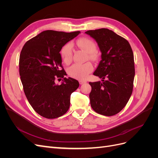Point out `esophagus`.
I'll return each instance as SVG.
<instances>
[{
  "label": "esophagus",
  "mask_w": 158,
  "mask_h": 158,
  "mask_svg": "<svg viewBox=\"0 0 158 158\" xmlns=\"http://www.w3.org/2000/svg\"><path fill=\"white\" fill-rule=\"evenodd\" d=\"M79 83H80V85H82L83 84L86 83V82H85V81H83V80H79Z\"/></svg>",
  "instance_id": "34e87169"
}]
</instances>
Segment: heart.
Instances as JSON below:
<instances>
[{
    "mask_svg": "<svg viewBox=\"0 0 158 158\" xmlns=\"http://www.w3.org/2000/svg\"><path fill=\"white\" fill-rule=\"evenodd\" d=\"M76 45L88 54V58L94 60L96 58L95 50L96 45L95 43L88 37H81L76 41ZM73 44L67 43L60 51L61 58L66 64H69L73 58ZM93 70V66L90 63L85 64H74L69 69V74L74 78L84 80Z\"/></svg>",
    "mask_w": 158,
    "mask_h": 158,
    "instance_id": "b5f03b06",
    "label": "heart"
}]
</instances>
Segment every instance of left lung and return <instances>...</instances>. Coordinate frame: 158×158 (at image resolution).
I'll return each instance as SVG.
<instances>
[{"label": "left lung", "instance_id": "8db88e82", "mask_svg": "<svg viewBox=\"0 0 158 158\" xmlns=\"http://www.w3.org/2000/svg\"><path fill=\"white\" fill-rule=\"evenodd\" d=\"M85 33L96 41L102 52L94 75L102 82H89L91 107L100 114L113 116L125 107L132 93L135 69L132 48L125 38L107 28Z\"/></svg>", "mask_w": 158, "mask_h": 158}]
</instances>
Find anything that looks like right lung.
Here are the masks:
<instances>
[{
	"instance_id": "obj_1",
	"label": "right lung",
	"mask_w": 158,
	"mask_h": 158,
	"mask_svg": "<svg viewBox=\"0 0 158 158\" xmlns=\"http://www.w3.org/2000/svg\"><path fill=\"white\" fill-rule=\"evenodd\" d=\"M80 33L44 31L22 49L19 73L23 91L35 111L45 118H55L67 112L70 95L79 87L78 80L64 77L60 51ZM56 77L64 78L60 85L55 84Z\"/></svg>"
}]
</instances>
